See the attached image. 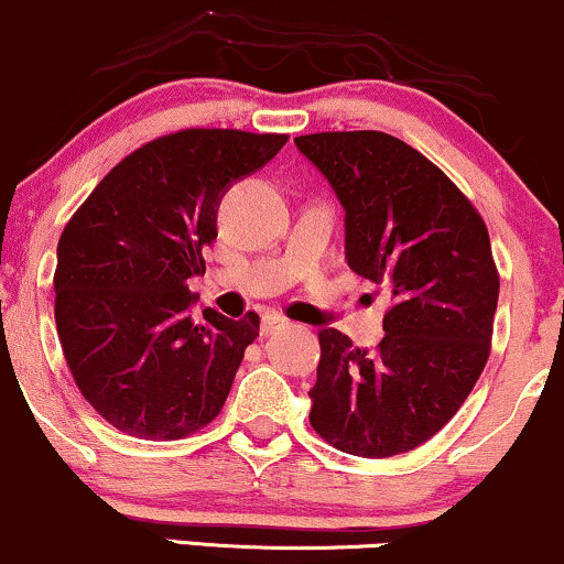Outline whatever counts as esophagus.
<instances>
[{"label": "esophagus", "instance_id": "34e87169", "mask_svg": "<svg viewBox=\"0 0 564 564\" xmlns=\"http://www.w3.org/2000/svg\"><path fill=\"white\" fill-rule=\"evenodd\" d=\"M288 326V322L280 314H263L261 316V335H274V332H280Z\"/></svg>", "mask_w": 564, "mask_h": 564}]
</instances>
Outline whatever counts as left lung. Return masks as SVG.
I'll use <instances>...</instances> for the list:
<instances>
[{
  "mask_svg": "<svg viewBox=\"0 0 564 564\" xmlns=\"http://www.w3.org/2000/svg\"><path fill=\"white\" fill-rule=\"evenodd\" d=\"M345 208V259L387 284L384 339L318 332L311 426L358 457L415 449L460 410L491 350L499 297L489 229L460 187L379 130L295 138Z\"/></svg>",
  "mask_w": 564,
  "mask_h": 564,
  "instance_id": "obj_1",
  "label": "left lung"
}]
</instances>
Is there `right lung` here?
Returning <instances> with one entry per match:
<instances>
[{
	"label": "right lung",
	"instance_id": "1",
	"mask_svg": "<svg viewBox=\"0 0 564 564\" xmlns=\"http://www.w3.org/2000/svg\"><path fill=\"white\" fill-rule=\"evenodd\" d=\"M284 143L219 128L162 135L124 156L62 229V352L83 398L115 429L170 442L219 415L259 316H196L187 280L206 271L225 193Z\"/></svg>",
	"mask_w": 564,
	"mask_h": 564
}]
</instances>
